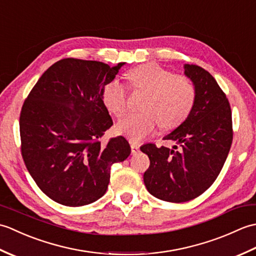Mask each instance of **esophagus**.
<instances>
[{
    "mask_svg": "<svg viewBox=\"0 0 256 256\" xmlns=\"http://www.w3.org/2000/svg\"><path fill=\"white\" fill-rule=\"evenodd\" d=\"M130 144H131V150H132V154L133 155H135V154H138V152H140V145L136 143V142H134V140H130Z\"/></svg>",
    "mask_w": 256,
    "mask_h": 256,
    "instance_id": "obj_1",
    "label": "esophagus"
}]
</instances>
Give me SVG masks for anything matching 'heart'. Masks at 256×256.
Instances as JSON below:
<instances>
[{
  "label": "heart",
  "instance_id": "1",
  "mask_svg": "<svg viewBox=\"0 0 256 256\" xmlns=\"http://www.w3.org/2000/svg\"><path fill=\"white\" fill-rule=\"evenodd\" d=\"M134 88L146 92L143 112L130 114L118 124V132L140 140L153 134L160 124L170 130L180 125L192 112L196 101V86L184 74H172L156 64H145L130 72ZM103 102L116 118L128 110V88L118 79L103 90Z\"/></svg>",
  "mask_w": 256,
  "mask_h": 256
}]
</instances>
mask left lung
<instances>
[{"label":"left lung","instance_id":"left-lung-1","mask_svg":"<svg viewBox=\"0 0 256 256\" xmlns=\"http://www.w3.org/2000/svg\"><path fill=\"white\" fill-rule=\"evenodd\" d=\"M184 68L196 86V101L188 118L164 138L176 144L140 148L150 162L144 172L148 192L177 204L199 197L214 182L233 140L231 106L218 82L197 64Z\"/></svg>","mask_w":256,"mask_h":256}]
</instances>
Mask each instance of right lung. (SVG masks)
<instances>
[{"instance_id": "add662e5", "label": "right lung", "mask_w": 256, "mask_h": 256, "mask_svg": "<svg viewBox=\"0 0 256 256\" xmlns=\"http://www.w3.org/2000/svg\"><path fill=\"white\" fill-rule=\"evenodd\" d=\"M123 64L62 59L42 74L22 106L20 150L26 168L42 192L58 204L94 202L106 192L111 166L131 154L123 136L101 142L113 125L103 90Z\"/></svg>"}]
</instances>
